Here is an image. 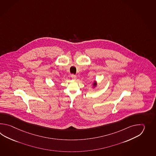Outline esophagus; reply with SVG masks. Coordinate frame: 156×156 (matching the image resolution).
<instances>
[{
	"label": "esophagus",
	"instance_id": "34e87169",
	"mask_svg": "<svg viewBox=\"0 0 156 156\" xmlns=\"http://www.w3.org/2000/svg\"><path fill=\"white\" fill-rule=\"evenodd\" d=\"M71 76L72 79L73 80H76V76L75 75H71Z\"/></svg>",
	"mask_w": 156,
	"mask_h": 156
}]
</instances>
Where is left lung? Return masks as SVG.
<instances>
[{"mask_svg":"<svg viewBox=\"0 0 156 156\" xmlns=\"http://www.w3.org/2000/svg\"><path fill=\"white\" fill-rule=\"evenodd\" d=\"M92 85H93V88H95V87H96L97 85H98V83H96V81H94L93 82V83H92Z\"/></svg>","mask_w":156,"mask_h":156,"instance_id":"obj_1","label":"left lung"}]
</instances>
